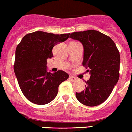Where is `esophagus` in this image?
I'll use <instances>...</instances> for the list:
<instances>
[{
    "label": "esophagus",
    "mask_w": 132,
    "mask_h": 132,
    "mask_svg": "<svg viewBox=\"0 0 132 132\" xmlns=\"http://www.w3.org/2000/svg\"><path fill=\"white\" fill-rule=\"evenodd\" d=\"M70 80L71 81H77V78L73 77V76H70Z\"/></svg>",
    "instance_id": "34e87169"
}]
</instances>
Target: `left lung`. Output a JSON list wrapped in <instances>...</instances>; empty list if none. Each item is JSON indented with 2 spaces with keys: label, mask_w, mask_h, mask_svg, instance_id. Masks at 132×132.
<instances>
[{
  "label": "left lung",
  "mask_w": 132,
  "mask_h": 132,
  "mask_svg": "<svg viewBox=\"0 0 132 132\" xmlns=\"http://www.w3.org/2000/svg\"><path fill=\"white\" fill-rule=\"evenodd\" d=\"M70 37L83 45V66L90 75L85 89L76 92L77 99L85 106H98L109 97L118 81L120 52L110 37L96 30L73 32Z\"/></svg>",
  "instance_id": "left-lung-1"
}]
</instances>
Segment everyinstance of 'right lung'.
Wrapping results in <instances>:
<instances>
[{"mask_svg":"<svg viewBox=\"0 0 132 132\" xmlns=\"http://www.w3.org/2000/svg\"><path fill=\"white\" fill-rule=\"evenodd\" d=\"M70 35L35 31L26 35L18 45L14 71L23 95L30 102L38 105L51 102L57 95L59 85L68 78L64 71H47V59L54 57L52 48Z\"/></svg>","mask_w":132,"mask_h":132,"instance_id":"obj_1","label":"right lung"}]
</instances>
